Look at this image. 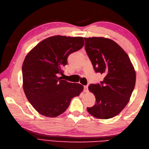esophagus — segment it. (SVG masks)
I'll return each instance as SVG.
<instances>
[{
  "mask_svg": "<svg viewBox=\"0 0 149 149\" xmlns=\"http://www.w3.org/2000/svg\"><path fill=\"white\" fill-rule=\"evenodd\" d=\"M88 85H86V86H84V92H88Z\"/></svg>",
  "mask_w": 149,
  "mask_h": 149,
  "instance_id": "obj_1",
  "label": "esophagus"
}]
</instances>
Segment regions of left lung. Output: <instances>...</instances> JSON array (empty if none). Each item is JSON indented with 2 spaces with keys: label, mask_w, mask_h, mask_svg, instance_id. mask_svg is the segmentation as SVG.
<instances>
[{
  "label": "left lung",
  "mask_w": 149,
  "mask_h": 149,
  "mask_svg": "<svg viewBox=\"0 0 149 149\" xmlns=\"http://www.w3.org/2000/svg\"><path fill=\"white\" fill-rule=\"evenodd\" d=\"M84 38L85 50L95 71L104 75L100 84L88 86L96 103L87 110L97 118H113L130 100L136 83L134 68L127 53L113 40L104 37Z\"/></svg>",
  "instance_id": "obj_1"
}]
</instances>
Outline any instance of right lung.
<instances>
[{
    "label": "right lung",
    "instance_id": "1",
    "mask_svg": "<svg viewBox=\"0 0 149 149\" xmlns=\"http://www.w3.org/2000/svg\"><path fill=\"white\" fill-rule=\"evenodd\" d=\"M84 44L83 37L53 36L37 44L25 58L23 89L27 100L42 115H60L73 98L83 91V85L68 83L58 75L63 74L68 56Z\"/></svg>",
    "mask_w": 149,
    "mask_h": 149
}]
</instances>
